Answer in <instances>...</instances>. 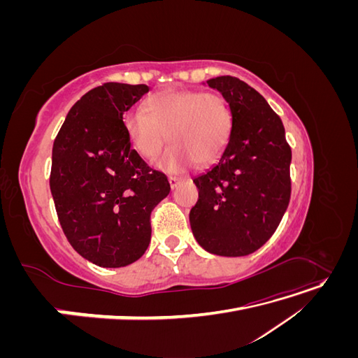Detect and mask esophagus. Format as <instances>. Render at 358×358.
I'll list each match as a JSON object with an SVG mask.
<instances>
[{
    "instance_id": "34e87169",
    "label": "esophagus",
    "mask_w": 358,
    "mask_h": 358,
    "mask_svg": "<svg viewBox=\"0 0 358 358\" xmlns=\"http://www.w3.org/2000/svg\"><path fill=\"white\" fill-rule=\"evenodd\" d=\"M182 179L180 178H178V176H169V182H170V187H171V189H175L178 185H179V182H180Z\"/></svg>"
}]
</instances>
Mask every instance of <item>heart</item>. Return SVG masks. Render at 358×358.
I'll return each instance as SVG.
<instances>
[{
	"label": "heart",
	"mask_w": 358,
	"mask_h": 358,
	"mask_svg": "<svg viewBox=\"0 0 358 358\" xmlns=\"http://www.w3.org/2000/svg\"><path fill=\"white\" fill-rule=\"evenodd\" d=\"M136 152L150 161L167 142L173 143L158 161L167 171H180L192 162L208 166L229 143L231 113L220 94L169 88L154 94L143 110L124 117Z\"/></svg>",
	"instance_id": "obj_1"
}]
</instances>
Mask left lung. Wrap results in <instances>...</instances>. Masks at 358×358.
I'll use <instances>...</instances> for the list:
<instances>
[{
	"label": "left lung",
	"instance_id": "8db88e82",
	"mask_svg": "<svg viewBox=\"0 0 358 358\" xmlns=\"http://www.w3.org/2000/svg\"><path fill=\"white\" fill-rule=\"evenodd\" d=\"M231 110V133L209 171L194 179L199 201L189 212L194 237L206 251L243 257L262 248L288 208L291 148L280 117L243 80H208Z\"/></svg>",
	"mask_w": 358,
	"mask_h": 358
}]
</instances>
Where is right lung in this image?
Here are the masks:
<instances>
[{
	"mask_svg": "<svg viewBox=\"0 0 358 358\" xmlns=\"http://www.w3.org/2000/svg\"><path fill=\"white\" fill-rule=\"evenodd\" d=\"M148 91L96 86L71 107L53 142L49 182L62 231L100 267H124L145 254L150 213L170 192L164 173L131 149L124 125V113Z\"/></svg>",
	"mask_w": 358,
	"mask_h": 358,
	"instance_id": "obj_1",
	"label": "right lung"
}]
</instances>
